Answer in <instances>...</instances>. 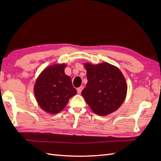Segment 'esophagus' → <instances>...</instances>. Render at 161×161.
Listing matches in <instances>:
<instances>
[{
	"label": "esophagus",
	"instance_id": "obj_1",
	"mask_svg": "<svg viewBox=\"0 0 161 161\" xmlns=\"http://www.w3.org/2000/svg\"><path fill=\"white\" fill-rule=\"evenodd\" d=\"M83 88H84V86H80V87L77 88V93H78L79 94H80V93H81V91H82Z\"/></svg>",
	"mask_w": 161,
	"mask_h": 161
}]
</instances>
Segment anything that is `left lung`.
I'll use <instances>...</instances> for the list:
<instances>
[{"label":"left lung","mask_w":161,"mask_h":161,"mask_svg":"<svg viewBox=\"0 0 161 161\" xmlns=\"http://www.w3.org/2000/svg\"><path fill=\"white\" fill-rule=\"evenodd\" d=\"M84 66L88 82L81 95L92 111L104 116L117 110L125 101L127 91L121 71L107 62L85 64Z\"/></svg>","instance_id":"left-lung-1"}]
</instances>
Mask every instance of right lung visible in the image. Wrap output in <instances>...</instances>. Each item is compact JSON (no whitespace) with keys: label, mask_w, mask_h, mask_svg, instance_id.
<instances>
[{"label":"right lung","mask_w":161,"mask_h":161,"mask_svg":"<svg viewBox=\"0 0 161 161\" xmlns=\"http://www.w3.org/2000/svg\"><path fill=\"white\" fill-rule=\"evenodd\" d=\"M65 64L46 68L35 85V94L43 110L52 114L62 111L68 100L77 93L71 78L64 73Z\"/></svg>","instance_id":"right-lung-1"}]
</instances>
